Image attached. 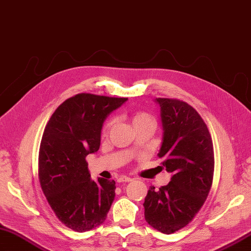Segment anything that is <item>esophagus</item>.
Masks as SVG:
<instances>
[{
  "instance_id": "1",
  "label": "esophagus",
  "mask_w": 251,
  "mask_h": 251,
  "mask_svg": "<svg viewBox=\"0 0 251 251\" xmlns=\"http://www.w3.org/2000/svg\"><path fill=\"white\" fill-rule=\"evenodd\" d=\"M132 179L130 177H127V176H121L118 178V182L122 183V182H130Z\"/></svg>"
}]
</instances>
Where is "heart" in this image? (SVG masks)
I'll return each instance as SVG.
<instances>
[{
    "mask_svg": "<svg viewBox=\"0 0 251 251\" xmlns=\"http://www.w3.org/2000/svg\"><path fill=\"white\" fill-rule=\"evenodd\" d=\"M130 121H131L132 127H136L137 125H140V124L144 123V122H153L152 118L151 117V115H150L149 113L141 112V111L134 112V113L131 115ZM112 124H113V121H112V120L108 121L107 123L105 124L104 128H102V134H104V136H106V134L108 133V131H109V129H110V128H111Z\"/></svg>",
    "mask_w": 251,
    "mask_h": 251,
    "instance_id": "heart-1",
    "label": "heart"
}]
</instances>
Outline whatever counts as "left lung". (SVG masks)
Wrapping results in <instances>:
<instances>
[{"instance_id": "8db88e82", "label": "left lung", "mask_w": 251, "mask_h": 251, "mask_svg": "<svg viewBox=\"0 0 251 251\" xmlns=\"http://www.w3.org/2000/svg\"><path fill=\"white\" fill-rule=\"evenodd\" d=\"M161 110L162 144L158 157L172 178L151 187L145 197L149 225L165 234L180 230L195 217L210 192L214 173L211 134L194 108L176 99H156Z\"/></svg>"}]
</instances>
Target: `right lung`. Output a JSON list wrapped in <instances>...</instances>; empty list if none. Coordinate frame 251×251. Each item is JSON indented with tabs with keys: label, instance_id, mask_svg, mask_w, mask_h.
Instances as JSON below:
<instances>
[{
	"label": "right lung",
	"instance_id": "right-lung-1",
	"mask_svg": "<svg viewBox=\"0 0 251 251\" xmlns=\"http://www.w3.org/2000/svg\"><path fill=\"white\" fill-rule=\"evenodd\" d=\"M128 99L79 93L56 109L44 129L38 159L42 192L58 220L85 232L105 222L115 181L92 180L86 157L99 151L105 120Z\"/></svg>",
	"mask_w": 251,
	"mask_h": 251
}]
</instances>
